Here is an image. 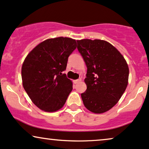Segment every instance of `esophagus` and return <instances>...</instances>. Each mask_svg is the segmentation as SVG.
<instances>
[{
	"instance_id": "obj_1",
	"label": "esophagus",
	"mask_w": 149,
	"mask_h": 149,
	"mask_svg": "<svg viewBox=\"0 0 149 149\" xmlns=\"http://www.w3.org/2000/svg\"><path fill=\"white\" fill-rule=\"evenodd\" d=\"M81 81V79H76V80H74L73 81V82H74V84H77V83H79V81Z\"/></svg>"
}]
</instances>
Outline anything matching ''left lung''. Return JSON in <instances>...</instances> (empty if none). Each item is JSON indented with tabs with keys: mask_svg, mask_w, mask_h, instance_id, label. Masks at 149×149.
Returning <instances> with one entry per match:
<instances>
[{
	"mask_svg": "<svg viewBox=\"0 0 149 149\" xmlns=\"http://www.w3.org/2000/svg\"><path fill=\"white\" fill-rule=\"evenodd\" d=\"M77 42L78 51L87 67L84 80L87 89L81 94L84 106L94 113L109 111L127 87V63L121 53L107 41L82 39Z\"/></svg>",
	"mask_w": 149,
	"mask_h": 149,
	"instance_id": "left-lung-1",
	"label": "left lung"
}]
</instances>
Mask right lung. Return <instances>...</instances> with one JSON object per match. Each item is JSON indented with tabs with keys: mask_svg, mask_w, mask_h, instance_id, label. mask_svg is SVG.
<instances>
[{
	"mask_svg": "<svg viewBox=\"0 0 149 149\" xmlns=\"http://www.w3.org/2000/svg\"><path fill=\"white\" fill-rule=\"evenodd\" d=\"M76 47V41L72 38H49L27 54L21 69L23 86L40 109L54 112L65 104L72 83L62 72Z\"/></svg>",
	"mask_w": 149,
	"mask_h": 149,
	"instance_id": "add662e5",
	"label": "right lung"
}]
</instances>
